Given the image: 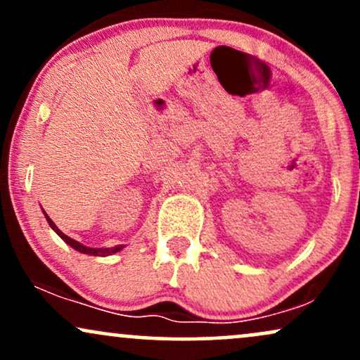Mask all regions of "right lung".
<instances>
[{
  "instance_id": "1",
  "label": "right lung",
  "mask_w": 360,
  "mask_h": 360,
  "mask_svg": "<svg viewBox=\"0 0 360 360\" xmlns=\"http://www.w3.org/2000/svg\"><path fill=\"white\" fill-rule=\"evenodd\" d=\"M44 214H45V218H47V221H49V225H51V229L53 230V232H56L57 235H59V237L62 238V240H64L65 243H68V245H71L74 250H77V252H81V254H88V255H100V257H105V255H111V254H117V252H120L123 249V247L125 245H117V247H111V249H93V247H86V245H82V243H79L77 240H74V238H71V237H68V235L65 233H62L59 229H57V225L56 223H53L51 218H49V214L44 212Z\"/></svg>"
}]
</instances>
